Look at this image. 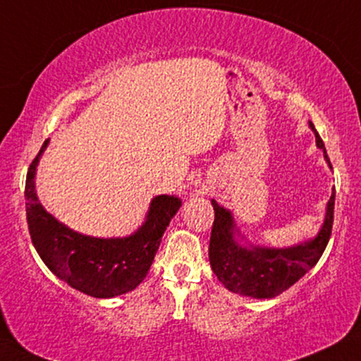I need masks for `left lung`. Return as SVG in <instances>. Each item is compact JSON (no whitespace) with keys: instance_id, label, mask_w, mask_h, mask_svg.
Masks as SVG:
<instances>
[{"instance_id":"obj_1","label":"left lung","mask_w":361,"mask_h":361,"mask_svg":"<svg viewBox=\"0 0 361 361\" xmlns=\"http://www.w3.org/2000/svg\"><path fill=\"white\" fill-rule=\"evenodd\" d=\"M310 128L314 133L317 147L323 149L328 166L331 168L325 143L312 121ZM214 221L209 238V264L226 290L252 298H275L300 278L312 270L325 252L333 226L335 188L326 203L323 225L317 236L288 248H268L246 241L235 225L230 209L212 200Z\"/></svg>"}]
</instances>
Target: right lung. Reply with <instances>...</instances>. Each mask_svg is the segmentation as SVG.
<instances>
[{
  "label": "right lung",
  "mask_w": 361,
  "mask_h": 361,
  "mask_svg": "<svg viewBox=\"0 0 361 361\" xmlns=\"http://www.w3.org/2000/svg\"><path fill=\"white\" fill-rule=\"evenodd\" d=\"M48 145L49 140L30 165L25 186L26 220L36 252L59 280L93 298H113L135 290L148 275L181 200L175 195L154 196L143 225L128 236L98 238L78 233L48 213L36 195V166Z\"/></svg>",
  "instance_id": "add662e5"
}]
</instances>
